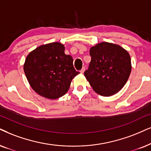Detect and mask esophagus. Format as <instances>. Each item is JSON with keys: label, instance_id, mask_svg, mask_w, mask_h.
<instances>
[{"label": "esophagus", "instance_id": "1", "mask_svg": "<svg viewBox=\"0 0 151 151\" xmlns=\"http://www.w3.org/2000/svg\"><path fill=\"white\" fill-rule=\"evenodd\" d=\"M84 71H85V68H84V67H83V68H82V69L80 70V72H81V74H83V72H84Z\"/></svg>", "mask_w": 151, "mask_h": 151}]
</instances>
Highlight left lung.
Returning <instances> with one entry per match:
<instances>
[{
  "label": "left lung",
  "instance_id": "left-lung-1",
  "mask_svg": "<svg viewBox=\"0 0 151 151\" xmlns=\"http://www.w3.org/2000/svg\"><path fill=\"white\" fill-rule=\"evenodd\" d=\"M91 61L84 75L91 87L102 96L121 91L131 72V59L121 46L101 42L90 49Z\"/></svg>",
  "mask_w": 151,
  "mask_h": 151
}]
</instances>
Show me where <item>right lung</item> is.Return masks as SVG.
<instances>
[{"label":"right lung","mask_w":151,"mask_h":151,"mask_svg":"<svg viewBox=\"0 0 151 151\" xmlns=\"http://www.w3.org/2000/svg\"><path fill=\"white\" fill-rule=\"evenodd\" d=\"M64 45H42L26 57L24 70L30 86L44 98L55 100L68 92L73 78L79 73L73 58L65 53Z\"/></svg>","instance_id":"right-lung-1"}]
</instances>
